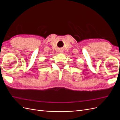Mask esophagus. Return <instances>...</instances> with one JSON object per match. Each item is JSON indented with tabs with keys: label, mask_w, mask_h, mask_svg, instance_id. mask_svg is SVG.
I'll use <instances>...</instances> for the list:
<instances>
[{
	"label": "esophagus",
	"mask_w": 120,
	"mask_h": 120,
	"mask_svg": "<svg viewBox=\"0 0 120 120\" xmlns=\"http://www.w3.org/2000/svg\"><path fill=\"white\" fill-rule=\"evenodd\" d=\"M62 52H63V51H60V52H61V53Z\"/></svg>",
	"instance_id": "34e87169"
}]
</instances>
